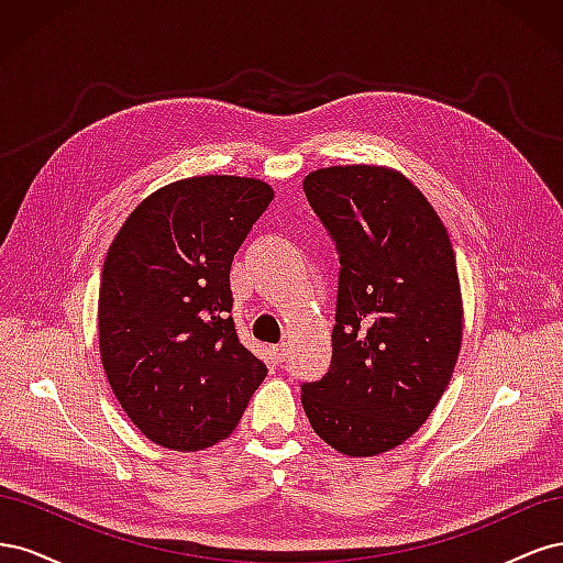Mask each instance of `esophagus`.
<instances>
[{
    "mask_svg": "<svg viewBox=\"0 0 563 563\" xmlns=\"http://www.w3.org/2000/svg\"><path fill=\"white\" fill-rule=\"evenodd\" d=\"M286 354H288V345L286 343H279V345H275V347L269 350V356H272V362H275V364H282L286 360Z\"/></svg>",
    "mask_w": 563,
    "mask_h": 563,
    "instance_id": "34e87169",
    "label": "esophagus"
}]
</instances>
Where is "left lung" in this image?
<instances>
[{"instance_id":"8db88e82","label":"left lung","mask_w":563,"mask_h":563,"mask_svg":"<svg viewBox=\"0 0 563 563\" xmlns=\"http://www.w3.org/2000/svg\"><path fill=\"white\" fill-rule=\"evenodd\" d=\"M340 255L333 356L302 385L312 430L371 457L416 434L444 395L463 343V296L449 232L418 187L352 164L302 180Z\"/></svg>"}]
</instances>
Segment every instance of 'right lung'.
<instances>
[{"label": "right lung", "instance_id": "add662e5", "mask_svg": "<svg viewBox=\"0 0 563 563\" xmlns=\"http://www.w3.org/2000/svg\"><path fill=\"white\" fill-rule=\"evenodd\" d=\"M272 197L258 178L168 183L108 249L100 360L124 413L164 449L201 451L230 437L267 376L236 338L230 267Z\"/></svg>", "mask_w": 563, "mask_h": 563}]
</instances>
